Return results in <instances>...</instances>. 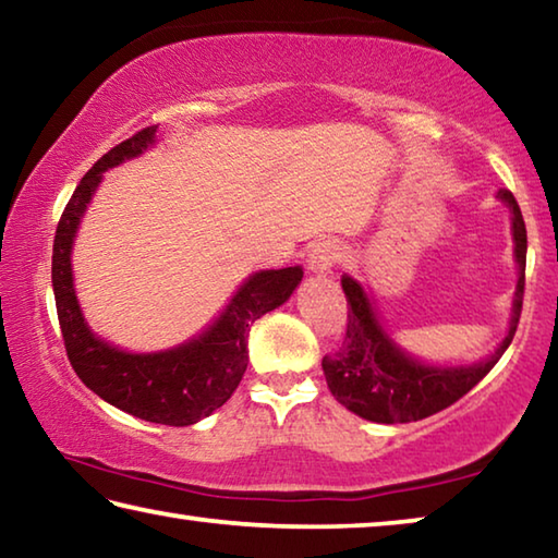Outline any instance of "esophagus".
Wrapping results in <instances>:
<instances>
[{
    "label": "esophagus",
    "mask_w": 558,
    "mask_h": 558,
    "mask_svg": "<svg viewBox=\"0 0 558 558\" xmlns=\"http://www.w3.org/2000/svg\"><path fill=\"white\" fill-rule=\"evenodd\" d=\"M342 258V248H339L337 241H323L313 245L307 256V270L313 272L315 278H325L335 270V266Z\"/></svg>",
    "instance_id": "1"
}]
</instances>
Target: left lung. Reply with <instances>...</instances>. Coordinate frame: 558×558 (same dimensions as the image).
Listing matches in <instances>:
<instances>
[{
  "label": "left lung",
  "mask_w": 558,
  "mask_h": 558,
  "mask_svg": "<svg viewBox=\"0 0 558 558\" xmlns=\"http://www.w3.org/2000/svg\"><path fill=\"white\" fill-rule=\"evenodd\" d=\"M497 199L509 209V223H512L517 288L502 342L480 362L433 364L411 354L386 329L369 290L347 272L342 276V290L349 305L347 337L335 354L323 359V372L335 399L359 418L372 423H411L428 418L483 381L512 342L519 313H522L526 229L512 192L499 189Z\"/></svg>",
  "instance_id": "1"
}]
</instances>
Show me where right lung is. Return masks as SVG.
I'll use <instances>...</instances> for the list:
<instances>
[{"label":"right lung","instance_id":"1","mask_svg":"<svg viewBox=\"0 0 558 558\" xmlns=\"http://www.w3.org/2000/svg\"><path fill=\"white\" fill-rule=\"evenodd\" d=\"M157 128L137 132L102 155L75 186L53 239L51 282L65 352L73 372L116 409L162 426H192L231 399L248 366V332L270 310L286 305L302 266L258 270L245 278L226 307L199 335L159 352H128L96 335L83 317L73 286V243L102 174L155 147Z\"/></svg>","mask_w":558,"mask_h":558}]
</instances>
